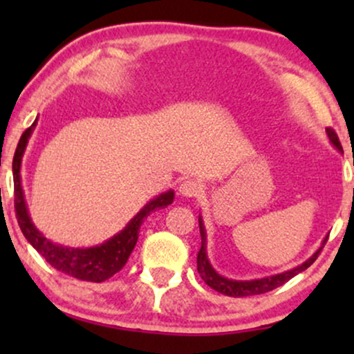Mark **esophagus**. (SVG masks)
<instances>
[{
    "mask_svg": "<svg viewBox=\"0 0 354 354\" xmlns=\"http://www.w3.org/2000/svg\"><path fill=\"white\" fill-rule=\"evenodd\" d=\"M180 196L183 198H196L203 193V186L196 180H186L180 185Z\"/></svg>",
    "mask_w": 354,
    "mask_h": 354,
    "instance_id": "esophagus-1",
    "label": "esophagus"
}]
</instances>
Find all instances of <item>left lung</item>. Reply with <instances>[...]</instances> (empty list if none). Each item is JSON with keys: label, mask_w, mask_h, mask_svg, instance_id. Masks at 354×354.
<instances>
[{"label": "left lung", "mask_w": 354, "mask_h": 354, "mask_svg": "<svg viewBox=\"0 0 354 354\" xmlns=\"http://www.w3.org/2000/svg\"><path fill=\"white\" fill-rule=\"evenodd\" d=\"M326 135H328V138H330L331 145L335 146L338 151H343V148H341V143L338 140V135H336V133L333 131L331 128H326ZM198 221H200V233H201V250L198 251V273H200L203 281L208 284V286L213 288V290H216L218 293H223L226 296H233V298L263 295V293H268V291L274 290V288L281 286V284L286 283L288 279H291L293 276L301 273V271H304V270H308V268H310L313 263L316 261L319 251L323 250V245L326 243V239H324L319 250H316V253H313V256H310L306 261L301 263V265H298L296 268H293V270L283 271V273H278V274H273V276H266V278H258V279H250V281H241V279H231V278H226V276H221L216 270H214L213 266H211V263L208 259V251H206L205 223H203L201 216L198 218Z\"/></svg>", "instance_id": "1"}]
</instances>
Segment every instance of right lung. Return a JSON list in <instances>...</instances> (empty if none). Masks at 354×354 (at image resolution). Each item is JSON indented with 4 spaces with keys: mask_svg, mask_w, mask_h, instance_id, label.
<instances>
[{
    "mask_svg": "<svg viewBox=\"0 0 354 354\" xmlns=\"http://www.w3.org/2000/svg\"><path fill=\"white\" fill-rule=\"evenodd\" d=\"M38 123V118L35 123L23 133L19 138V143L16 146L13 158V180H15V209L18 225L21 228L24 238L28 239L31 246L46 259L55 270L64 274H70L73 278L83 279V281L101 283L104 279L111 278L126 265L129 254L135 250L138 234H140L141 225L153 211L166 208L174 200V191H165L160 196L149 200L146 205L138 211L135 218L124 226L120 233L106 239L98 246L91 248H70L53 243L35 226L33 219L28 211L26 200H24V191L21 185V161L28 141L35 131V126Z\"/></svg>",
    "mask_w": 354,
    "mask_h": 354,
    "instance_id": "obj_1",
    "label": "right lung"
}]
</instances>
